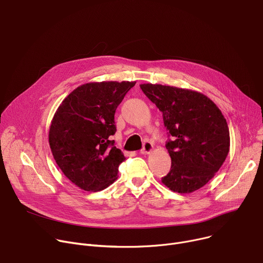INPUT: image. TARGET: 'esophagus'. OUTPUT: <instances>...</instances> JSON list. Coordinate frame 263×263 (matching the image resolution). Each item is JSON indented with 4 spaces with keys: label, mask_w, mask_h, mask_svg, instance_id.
<instances>
[{
    "label": "esophagus",
    "mask_w": 263,
    "mask_h": 263,
    "mask_svg": "<svg viewBox=\"0 0 263 263\" xmlns=\"http://www.w3.org/2000/svg\"><path fill=\"white\" fill-rule=\"evenodd\" d=\"M153 149H154V146H153L152 142L151 141H146L144 144V148L140 150V153L144 154V155L150 154L153 151Z\"/></svg>",
    "instance_id": "obj_1"
}]
</instances>
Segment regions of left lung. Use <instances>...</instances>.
I'll use <instances>...</instances> for the list:
<instances>
[{
	"label": "left lung",
	"mask_w": 263,
	"mask_h": 263,
	"mask_svg": "<svg viewBox=\"0 0 263 263\" xmlns=\"http://www.w3.org/2000/svg\"><path fill=\"white\" fill-rule=\"evenodd\" d=\"M162 112L172 139L165 148L171 170L161 178L173 192L189 194L218 172L230 151V131L219 108L204 94L173 86L139 85Z\"/></svg>",
	"instance_id": "1"
}]
</instances>
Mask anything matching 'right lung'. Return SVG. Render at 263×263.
<instances>
[{"label": "right lung", "instance_id": "obj_1", "mask_svg": "<svg viewBox=\"0 0 263 263\" xmlns=\"http://www.w3.org/2000/svg\"><path fill=\"white\" fill-rule=\"evenodd\" d=\"M136 82L81 85L62 102L51 121L49 146L64 175L84 191L98 192L117 179L123 152L110 136L114 114Z\"/></svg>", "mask_w": 263, "mask_h": 263}]
</instances>
